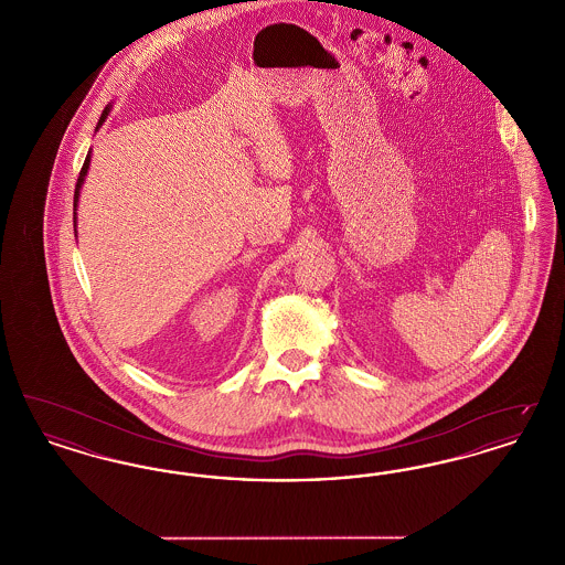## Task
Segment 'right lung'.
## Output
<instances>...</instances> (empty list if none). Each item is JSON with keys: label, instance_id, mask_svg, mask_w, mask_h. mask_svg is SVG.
<instances>
[{"label": "right lung", "instance_id": "1", "mask_svg": "<svg viewBox=\"0 0 565 565\" xmlns=\"http://www.w3.org/2000/svg\"><path fill=\"white\" fill-rule=\"evenodd\" d=\"M109 106L104 109V114H102V118H99V122H97V129L106 122V118H108ZM88 164H90V152L86 154V159H84V164H82L81 175H78V182H76V192H74V210L78 207V199H81V189L82 184H84V178H86V173H88ZM76 214V212H74ZM74 222H76V217H74Z\"/></svg>", "mask_w": 565, "mask_h": 565}]
</instances>
